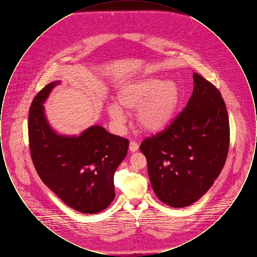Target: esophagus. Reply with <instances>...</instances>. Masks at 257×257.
<instances>
[{"label": "esophagus", "instance_id": "obj_1", "mask_svg": "<svg viewBox=\"0 0 257 257\" xmlns=\"http://www.w3.org/2000/svg\"><path fill=\"white\" fill-rule=\"evenodd\" d=\"M129 149H130L131 152H135L139 149V145L135 141H131L130 145H129Z\"/></svg>", "mask_w": 257, "mask_h": 257}]
</instances>
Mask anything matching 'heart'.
<instances>
[{
  "instance_id": "b5f03b06",
  "label": "heart",
  "mask_w": 257,
  "mask_h": 257,
  "mask_svg": "<svg viewBox=\"0 0 257 257\" xmlns=\"http://www.w3.org/2000/svg\"><path fill=\"white\" fill-rule=\"evenodd\" d=\"M116 104L108 106L111 120L125 122L122 110L136 111L138 125L147 132L164 130L172 121L180 104V88L174 81L147 77L123 85L116 93Z\"/></svg>"
}]
</instances>
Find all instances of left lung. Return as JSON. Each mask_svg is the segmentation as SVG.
<instances>
[{"label":"left lung","instance_id":"left-lung-1","mask_svg":"<svg viewBox=\"0 0 257 257\" xmlns=\"http://www.w3.org/2000/svg\"><path fill=\"white\" fill-rule=\"evenodd\" d=\"M187 106L140 149L147 160L150 183L160 200L171 207L196 202L218 178L229 148V120L219 89L194 73Z\"/></svg>","mask_w":257,"mask_h":257}]
</instances>
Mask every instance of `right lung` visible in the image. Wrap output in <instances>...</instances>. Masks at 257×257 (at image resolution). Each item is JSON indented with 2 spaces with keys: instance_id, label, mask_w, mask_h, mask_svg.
Listing matches in <instances>:
<instances>
[{
  "instance_id": "obj_1",
  "label": "right lung",
  "mask_w": 257,
  "mask_h": 257,
  "mask_svg": "<svg viewBox=\"0 0 257 257\" xmlns=\"http://www.w3.org/2000/svg\"><path fill=\"white\" fill-rule=\"evenodd\" d=\"M60 84L52 82L34 98L29 111L31 157L43 183L78 212L95 214L108 207L115 193L113 175L127 155L129 141L94 125L79 137L58 135L43 103Z\"/></svg>"
}]
</instances>
